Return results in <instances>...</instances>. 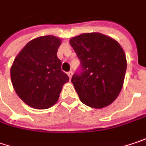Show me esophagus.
<instances>
[{
  "instance_id": "esophagus-1",
  "label": "esophagus",
  "mask_w": 146,
  "mask_h": 146,
  "mask_svg": "<svg viewBox=\"0 0 146 146\" xmlns=\"http://www.w3.org/2000/svg\"><path fill=\"white\" fill-rule=\"evenodd\" d=\"M67 75H68V76H69L70 79H71L72 75H73V72H72V71H69V72H67Z\"/></svg>"
}]
</instances>
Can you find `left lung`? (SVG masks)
<instances>
[{
	"label": "left lung",
	"mask_w": 146,
	"mask_h": 146,
	"mask_svg": "<svg viewBox=\"0 0 146 146\" xmlns=\"http://www.w3.org/2000/svg\"><path fill=\"white\" fill-rule=\"evenodd\" d=\"M70 44L80 60V69L71 78L80 101L94 108L111 104L121 90L127 70L120 44L99 33H82Z\"/></svg>",
	"instance_id": "obj_1"
}]
</instances>
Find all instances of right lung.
Masks as SVG:
<instances>
[{
  "mask_svg": "<svg viewBox=\"0 0 146 146\" xmlns=\"http://www.w3.org/2000/svg\"><path fill=\"white\" fill-rule=\"evenodd\" d=\"M62 41L42 36L29 42L11 68L13 87L27 105L47 109L57 102L63 84L69 81L56 52Z\"/></svg>",
  "mask_w": 146,
  "mask_h": 146,
  "instance_id": "1",
  "label": "right lung"
}]
</instances>
